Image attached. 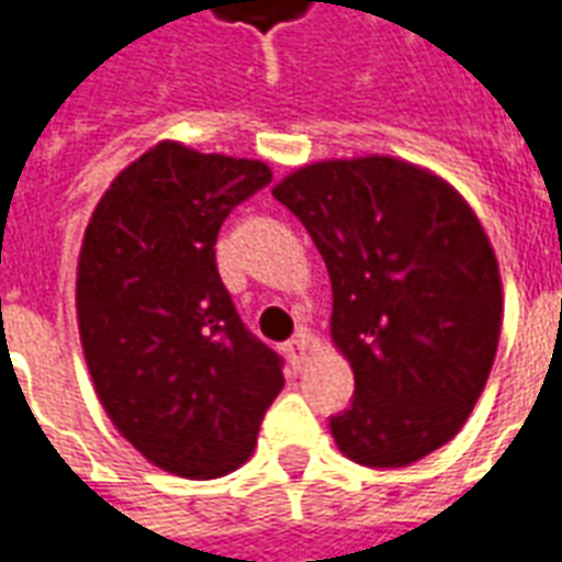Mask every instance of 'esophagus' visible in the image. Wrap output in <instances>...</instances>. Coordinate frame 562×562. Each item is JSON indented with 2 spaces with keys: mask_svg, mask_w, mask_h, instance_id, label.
<instances>
[{
  "mask_svg": "<svg viewBox=\"0 0 562 562\" xmlns=\"http://www.w3.org/2000/svg\"><path fill=\"white\" fill-rule=\"evenodd\" d=\"M310 346H313V337L301 330L292 342H285V355H289V361H292L294 370H301L306 361V355H310Z\"/></svg>",
  "mask_w": 562,
  "mask_h": 562,
  "instance_id": "esophagus-1",
  "label": "esophagus"
}]
</instances>
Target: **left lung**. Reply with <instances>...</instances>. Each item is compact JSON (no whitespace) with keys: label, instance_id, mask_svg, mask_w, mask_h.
<instances>
[{"label":"left lung","instance_id":"obj_1","mask_svg":"<svg viewBox=\"0 0 562 562\" xmlns=\"http://www.w3.org/2000/svg\"><path fill=\"white\" fill-rule=\"evenodd\" d=\"M273 198L325 258L330 337L355 373L334 442L379 470L427 458L467 424L494 367L503 282L482 222L454 186L394 156L313 161Z\"/></svg>","mask_w":562,"mask_h":562}]
</instances>
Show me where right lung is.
Segmentation results:
<instances>
[{
  "label": "right lung",
  "mask_w": 562,
  "mask_h": 562,
  "mask_svg": "<svg viewBox=\"0 0 562 562\" xmlns=\"http://www.w3.org/2000/svg\"><path fill=\"white\" fill-rule=\"evenodd\" d=\"M270 180L265 161L159 140L116 173L83 232L75 301L95 394L149 463L183 479L246 463L285 382L213 249L225 216Z\"/></svg>",
  "instance_id": "right-lung-1"
}]
</instances>
